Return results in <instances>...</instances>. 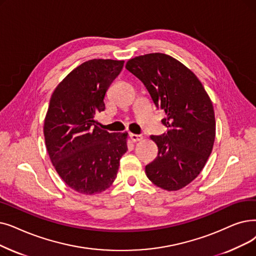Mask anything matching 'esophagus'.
<instances>
[{
    "label": "esophagus",
    "mask_w": 256,
    "mask_h": 256,
    "mask_svg": "<svg viewBox=\"0 0 256 256\" xmlns=\"http://www.w3.org/2000/svg\"><path fill=\"white\" fill-rule=\"evenodd\" d=\"M130 138L132 142H138V141H141L143 139V137L141 135H137V134H130Z\"/></svg>",
    "instance_id": "esophagus-1"
}]
</instances>
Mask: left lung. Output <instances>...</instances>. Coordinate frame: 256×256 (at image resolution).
I'll return each instance as SVG.
<instances>
[{
  "instance_id": "obj_1",
  "label": "left lung",
  "mask_w": 256,
  "mask_h": 256,
  "mask_svg": "<svg viewBox=\"0 0 256 256\" xmlns=\"http://www.w3.org/2000/svg\"><path fill=\"white\" fill-rule=\"evenodd\" d=\"M126 68L143 82L156 108L166 115L162 124L168 132L150 136L158 156L146 166V174L162 190H179L200 174L212 152V102L194 73L168 54L140 55Z\"/></svg>"
}]
</instances>
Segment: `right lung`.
Listing matches in <instances>:
<instances>
[{"label":"right lung","mask_w":256,"mask_h":256,"mask_svg":"<svg viewBox=\"0 0 256 256\" xmlns=\"http://www.w3.org/2000/svg\"><path fill=\"white\" fill-rule=\"evenodd\" d=\"M124 64L84 62L64 77L51 96L44 122L47 152L62 181L77 192L95 194L108 190L128 150V132H108L94 119L104 110L106 93Z\"/></svg>","instance_id":"obj_1"}]
</instances>
